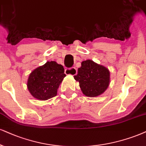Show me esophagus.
<instances>
[{"label":"esophagus","mask_w":146,"mask_h":146,"mask_svg":"<svg viewBox=\"0 0 146 146\" xmlns=\"http://www.w3.org/2000/svg\"><path fill=\"white\" fill-rule=\"evenodd\" d=\"M65 74L66 75H76L77 74V70L76 68H67L65 70Z\"/></svg>","instance_id":"esophagus-1"}]
</instances>
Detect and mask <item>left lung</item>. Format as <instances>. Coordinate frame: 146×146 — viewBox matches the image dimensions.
Segmentation results:
<instances>
[{
	"label": "left lung",
	"instance_id": "left-lung-1",
	"mask_svg": "<svg viewBox=\"0 0 146 146\" xmlns=\"http://www.w3.org/2000/svg\"><path fill=\"white\" fill-rule=\"evenodd\" d=\"M79 82L82 93L87 97L95 98L106 91L110 82V73L104 66L91 59L83 61L78 69V74L74 76Z\"/></svg>",
	"mask_w": 146,
	"mask_h": 146
}]
</instances>
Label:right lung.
Instances as JSON below:
<instances>
[{"instance_id": "1", "label": "right lung", "mask_w": 146, "mask_h": 146, "mask_svg": "<svg viewBox=\"0 0 146 146\" xmlns=\"http://www.w3.org/2000/svg\"><path fill=\"white\" fill-rule=\"evenodd\" d=\"M66 76L62 65L55 61L46 62L30 74L27 87L35 99L47 100L56 96L57 89Z\"/></svg>"}]
</instances>
